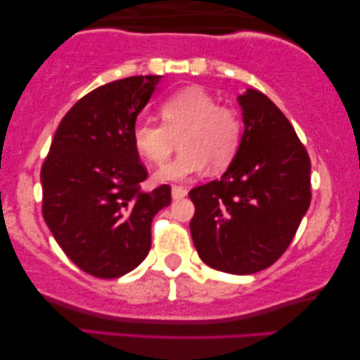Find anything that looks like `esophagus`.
Here are the masks:
<instances>
[{"instance_id":"obj_1","label":"esophagus","mask_w":360,"mask_h":360,"mask_svg":"<svg viewBox=\"0 0 360 360\" xmlns=\"http://www.w3.org/2000/svg\"><path fill=\"white\" fill-rule=\"evenodd\" d=\"M186 196V188L180 185H174L172 186V198L174 200H180V198H185Z\"/></svg>"}]
</instances>
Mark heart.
<instances>
[{"instance_id": "obj_1", "label": "heart", "mask_w": 360, "mask_h": 360, "mask_svg": "<svg viewBox=\"0 0 360 360\" xmlns=\"http://www.w3.org/2000/svg\"><path fill=\"white\" fill-rule=\"evenodd\" d=\"M162 124L137 121L132 127V144L150 165H164L180 141L181 152L165 165L157 179L185 180L200 174L206 165L221 170L231 164L243 141V116L233 106L200 86H190L167 98L160 108Z\"/></svg>"}]
</instances>
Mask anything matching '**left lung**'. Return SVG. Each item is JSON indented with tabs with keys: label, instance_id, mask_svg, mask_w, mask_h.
<instances>
[{
	"label": "left lung",
	"instance_id": "1",
	"mask_svg": "<svg viewBox=\"0 0 360 360\" xmlns=\"http://www.w3.org/2000/svg\"><path fill=\"white\" fill-rule=\"evenodd\" d=\"M244 134L219 180L190 190V231L211 269L249 275L288 249L311 203V160L293 126L264 93L240 95Z\"/></svg>",
	"mask_w": 360,
	"mask_h": 360
}]
</instances>
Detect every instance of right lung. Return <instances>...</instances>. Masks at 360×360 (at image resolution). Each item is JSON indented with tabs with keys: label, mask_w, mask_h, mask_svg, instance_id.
Wrapping results in <instances>:
<instances>
[{
	"label": "right lung",
	"mask_w": 360,
	"mask_h": 360,
	"mask_svg": "<svg viewBox=\"0 0 360 360\" xmlns=\"http://www.w3.org/2000/svg\"><path fill=\"white\" fill-rule=\"evenodd\" d=\"M160 75L101 85L58 124L41 169L42 216L67 257L98 278L134 270L150 250L154 216L170 205L169 185L144 191L147 169L132 127Z\"/></svg>",
	"instance_id": "obj_1"
}]
</instances>
